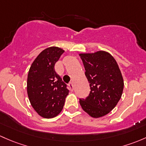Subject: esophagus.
<instances>
[{
    "instance_id": "obj_1",
    "label": "esophagus",
    "mask_w": 146,
    "mask_h": 146,
    "mask_svg": "<svg viewBox=\"0 0 146 146\" xmlns=\"http://www.w3.org/2000/svg\"><path fill=\"white\" fill-rule=\"evenodd\" d=\"M68 86H69V87H70V90H71V91H73V82H70V83L68 84Z\"/></svg>"
}]
</instances>
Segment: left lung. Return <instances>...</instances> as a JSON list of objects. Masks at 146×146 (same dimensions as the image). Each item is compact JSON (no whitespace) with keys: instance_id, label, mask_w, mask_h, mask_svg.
Instances as JSON below:
<instances>
[{"instance_id":"1","label":"left lung","mask_w":146,"mask_h":146,"mask_svg":"<svg viewBox=\"0 0 146 146\" xmlns=\"http://www.w3.org/2000/svg\"><path fill=\"white\" fill-rule=\"evenodd\" d=\"M79 55L91 89L85 99H80V104L91 117H103L116 106L122 96L124 88L122 73L115 59L107 52Z\"/></svg>"}]
</instances>
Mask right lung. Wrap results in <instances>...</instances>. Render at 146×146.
I'll return each mask as SVG.
<instances>
[{"label":"right lung","mask_w":146,"mask_h":146,"mask_svg":"<svg viewBox=\"0 0 146 146\" xmlns=\"http://www.w3.org/2000/svg\"><path fill=\"white\" fill-rule=\"evenodd\" d=\"M64 50L50 47L41 52L32 63L27 78V94L33 109L41 117L52 118L61 113L69 90L54 65Z\"/></svg>","instance_id":"1"}]
</instances>
